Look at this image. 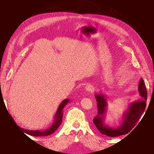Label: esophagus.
<instances>
[{"instance_id": "obj_1", "label": "esophagus", "mask_w": 154, "mask_h": 154, "mask_svg": "<svg viewBox=\"0 0 154 154\" xmlns=\"http://www.w3.org/2000/svg\"><path fill=\"white\" fill-rule=\"evenodd\" d=\"M85 90L88 92H92L93 91V89H94V87H93V86L91 84H88V85H87L85 87Z\"/></svg>"}]
</instances>
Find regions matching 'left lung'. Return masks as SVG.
Here are the masks:
<instances>
[{
    "label": "left lung",
    "mask_w": 154,
    "mask_h": 154,
    "mask_svg": "<svg viewBox=\"0 0 154 154\" xmlns=\"http://www.w3.org/2000/svg\"><path fill=\"white\" fill-rule=\"evenodd\" d=\"M138 91L142 98L129 103L127 109L123 115V122L119 126H110L105 123V118L107 109V97L100 92L96 93L95 97L97 101V114L93 119V123L97 130L102 134L109 137H118L127 134L136 125L142 114L144 112L146 105L147 91L143 78L139 81Z\"/></svg>",
    "instance_id": "8db88e82"
}]
</instances>
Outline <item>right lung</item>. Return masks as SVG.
<instances>
[{"label": "right lung", "instance_id": "right-lung-1", "mask_svg": "<svg viewBox=\"0 0 154 154\" xmlns=\"http://www.w3.org/2000/svg\"><path fill=\"white\" fill-rule=\"evenodd\" d=\"M69 102H70V100L68 98L65 99L63 101H62V103L60 104L57 110V112H56L54 115L53 124L47 129H45L44 130H30L22 128L20 127V128L23 130V131H24V133L28 135H31V136H36V137L46 136H49V135L52 134L58 129V128L60 127V125H61L62 122V118H63V110L64 109L65 106H66L67 103H69Z\"/></svg>", "mask_w": 154, "mask_h": 154}]
</instances>
